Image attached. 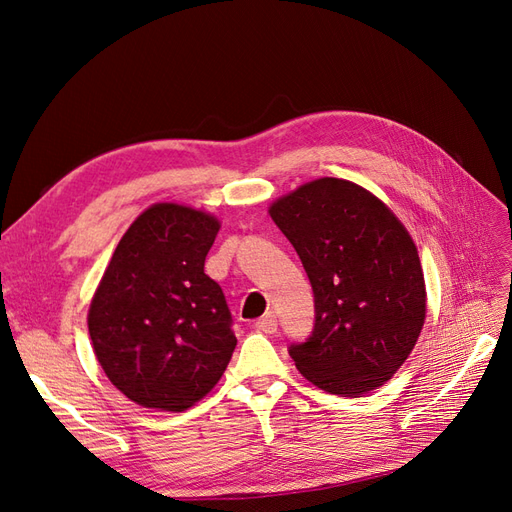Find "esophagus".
Listing matches in <instances>:
<instances>
[{
    "label": "esophagus",
    "instance_id": "esophagus-1",
    "mask_svg": "<svg viewBox=\"0 0 512 512\" xmlns=\"http://www.w3.org/2000/svg\"><path fill=\"white\" fill-rule=\"evenodd\" d=\"M256 329H258L260 333L273 335V333L277 331V318H275V314H267V316L258 318V320H256Z\"/></svg>",
    "mask_w": 512,
    "mask_h": 512
}]
</instances>
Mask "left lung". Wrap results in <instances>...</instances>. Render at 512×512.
Returning <instances> with one entry per match:
<instances>
[{"instance_id": "8db88e82", "label": "left lung", "mask_w": 512, "mask_h": 512, "mask_svg": "<svg viewBox=\"0 0 512 512\" xmlns=\"http://www.w3.org/2000/svg\"><path fill=\"white\" fill-rule=\"evenodd\" d=\"M314 288L316 327L292 346L318 389L359 397L406 363L427 314L418 250L382 200L348 179L322 177L269 205Z\"/></svg>"}]
</instances>
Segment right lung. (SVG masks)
Wrapping results in <instances>:
<instances>
[{
	"mask_svg": "<svg viewBox=\"0 0 512 512\" xmlns=\"http://www.w3.org/2000/svg\"><path fill=\"white\" fill-rule=\"evenodd\" d=\"M213 213L156 203L130 224L91 297L94 354L134 404L183 412L220 382L237 346L222 288L205 273Z\"/></svg>",
	"mask_w": 512,
	"mask_h": 512,
	"instance_id": "1",
	"label": "right lung"
}]
</instances>
